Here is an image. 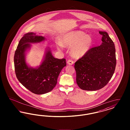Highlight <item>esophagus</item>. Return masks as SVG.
<instances>
[{
    "label": "esophagus",
    "instance_id": "obj_1",
    "mask_svg": "<svg viewBox=\"0 0 130 130\" xmlns=\"http://www.w3.org/2000/svg\"><path fill=\"white\" fill-rule=\"evenodd\" d=\"M74 61L71 60V59H69L67 61V63H68L69 65H73L74 64Z\"/></svg>",
    "mask_w": 130,
    "mask_h": 130
}]
</instances>
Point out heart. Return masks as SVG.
<instances>
[{
    "label": "heart",
    "mask_w": 130,
    "mask_h": 130,
    "mask_svg": "<svg viewBox=\"0 0 130 130\" xmlns=\"http://www.w3.org/2000/svg\"><path fill=\"white\" fill-rule=\"evenodd\" d=\"M93 45L91 36L80 31H73L65 35L62 38V43H59L57 48L61 49L63 46L71 47V53L75 58L85 55Z\"/></svg>",
    "instance_id": "1"
}]
</instances>
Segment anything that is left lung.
Segmentation results:
<instances>
[{
	"mask_svg": "<svg viewBox=\"0 0 130 130\" xmlns=\"http://www.w3.org/2000/svg\"><path fill=\"white\" fill-rule=\"evenodd\" d=\"M99 33L102 36L101 44L91 48L74 64L77 84L83 90L96 91L103 88L115 72L117 61L115 44L107 32Z\"/></svg>",
	"mask_w": 130,
	"mask_h": 130,
	"instance_id": "8db88e82",
	"label": "left lung"
}]
</instances>
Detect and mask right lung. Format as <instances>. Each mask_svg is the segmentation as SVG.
I'll return each instance as SVG.
<instances>
[{
	"instance_id": "obj_1",
	"label": "right lung",
	"mask_w": 130,
	"mask_h": 130,
	"mask_svg": "<svg viewBox=\"0 0 130 130\" xmlns=\"http://www.w3.org/2000/svg\"><path fill=\"white\" fill-rule=\"evenodd\" d=\"M45 39L44 37L32 32L26 34L20 40L14 56V70L18 79L26 88L37 94L51 91L56 86L62 69L66 66L65 58H55L49 49L38 67L28 66L25 60V53L30 48V43H39Z\"/></svg>"
}]
</instances>
